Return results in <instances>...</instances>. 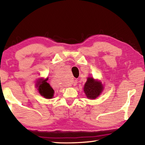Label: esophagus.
Masks as SVG:
<instances>
[{"mask_svg":"<svg viewBox=\"0 0 145 145\" xmlns=\"http://www.w3.org/2000/svg\"><path fill=\"white\" fill-rule=\"evenodd\" d=\"M73 85H76L77 84V80H73Z\"/></svg>","mask_w":145,"mask_h":145,"instance_id":"obj_1","label":"esophagus"}]
</instances>
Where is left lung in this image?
Instances as JSON below:
<instances>
[{"label":"left lung","mask_w":145,"mask_h":145,"mask_svg":"<svg viewBox=\"0 0 145 145\" xmlns=\"http://www.w3.org/2000/svg\"><path fill=\"white\" fill-rule=\"evenodd\" d=\"M103 90L101 82L93 79V77H88L84 86V93L87 98L89 99H95L100 95Z\"/></svg>","instance_id":"left-lung-1"}]
</instances>
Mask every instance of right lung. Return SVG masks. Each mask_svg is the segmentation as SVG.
<instances>
[{
  "label": "right lung",
  "instance_id": "right-lung-1",
  "mask_svg": "<svg viewBox=\"0 0 145 145\" xmlns=\"http://www.w3.org/2000/svg\"><path fill=\"white\" fill-rule=\"evenodd\" d=\"M43 80L40 79L36 84V86L38 87L39 93H40L41 96H43L46 99H52L54 95V89L50 86V85L48 83L46 82V80Z\"/></svg>",
  "mask_w": 145,
  "mask_h": 145
}]
</instances>
